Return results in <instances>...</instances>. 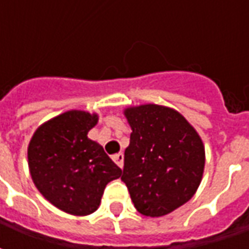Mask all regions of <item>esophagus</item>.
<instances>
[{"mask_svg": "<svg viewBox=\"0 0 249 249\" xmlns=\"http://www.w3.org/2000/svg\"><path fill=\"white\" fill-rule=\"evenodd\" d=\"M112 159H113V161L116 162L120 168L124 167V155H123V153H116V155L112 156Z\"/></svg>", "mask_w": 249, "mask_h": 249, "instance_id": "1", "label": "esophagus"}]
</instances>
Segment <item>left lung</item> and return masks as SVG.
Returning <instances> with one entry per match:
<instances>
[{"instance_id":"left-lung-1","label":"left lung","mask_w":249,"mask_h":249,"mask_svg":"<svg viewBox=\"0 0 249 249\" xmlns=\"http://www.w3.org/2000/svg\"><path fill=\"white\" fill-rule=\"evenodd\" d=\"M132 128L121 180L141 214L159 217L191 200L201 183L203 141L175 109L145 104L125 109Z\"/></svg>"}]
</instances>
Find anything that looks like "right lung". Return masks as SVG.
I'll list each match as a JSON object with an SVG mask.
<instances>
[{
	"label": "right lung",
	"mask_w": 249,
	"mask_h": 249,
	"mask_svg": "<svg viewBox=\"0 0 249 249\" xmlns=\"http://www.w3.org/2000/svg\"><path fill=\"white\" fill-rule=\"evenodd\" d=\"M98 116L69 110L36 130L28 148L30 176L41 195L54 207L74 216L93 213L109 181L121 169L88 132Z\"/></svg>",
	"instance_id": "add662e5"
}]
</instances>
